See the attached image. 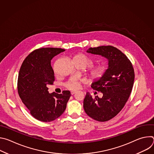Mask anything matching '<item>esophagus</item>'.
<instances>
[{
  "label": "esophagus",
  "instance_id": "34e87169",
  "mask_svg": "<svg viewBox=\"0 0 154 154\" xmlns=\"http://www.w3.org/2000/svg\"><path fill=\"white\" fill-rule=\"evenodd\" d=\"M71 94H72V95H73V94H74L75 93H76V91H71Z\"/></svg>",
  "mask_w": 154,
  "mask_h": 154
}]
</instances>
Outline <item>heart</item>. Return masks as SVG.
<instances>
[{
    "mask_svg": "<svg viewBox=\"0 0 154 154\" xmlns=\"http://www.w3.org/2000/svg\"><path fill=\"white\" fill-rule=\"evenodd\" d=\"M74 60L84 63L86 65V66L91 65L93 63V60L91 57L82 53H79L77 54L74 57ZM106 70L107 67L104 64H99L93 66L91 67V68L90 69V76L94 80H99L105 75ZM66 86L69 90H75L78 89L79 83L75 80H71L66 84Z\"/></svg>",
    "mask_w": 154,
    "mask_h": 154,
    "instance_id": "1",
    "label": "heart"
}]
</instances>
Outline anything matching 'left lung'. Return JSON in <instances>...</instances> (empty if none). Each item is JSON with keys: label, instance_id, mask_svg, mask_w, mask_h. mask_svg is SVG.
<instances>
[{"label": "left lung", "instance_id": "left-lung-1", "mask_svg": "<svg viewBox=\"0 0 154 154\" xmlns=\"http://www.w3.org/2000/svg\"><path fill=\"white\" fill-rule=\"evenodd\" d=\"M86 52L106 58L108 67L105 75L91 84L93 90L103 94L102 97L97 96L93 98L86 93L83 108L93 119L107 121L116 116L127 102L134 85V69L127 56L113 46L90 48Z\"/></svg>", "mask_w": 154, "mask_h": 154}]
</instances>
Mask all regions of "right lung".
I'll list each match as a JSON object with an SVG mask.
<instances>
[{
    "label": "right lung",
    "instance_id": "right-lung-1",
    "mask_svg": "<svg viewBox=\"0 0 154 154\" xmlns=\"http://www.w3.org/2000/svg\"><path fill=\"white\" fill-rule=\"evenodd\" d=\"M64 51L53 48L38 49L21 65L17 79L18 94L32 116L38 121L51 122L59 118L71 96L69 91L50 94L48 88L55 81L51 60Z\"/></svg>",
    "mask_w": 154,
    "mask_h": 154
}]
</instances>
